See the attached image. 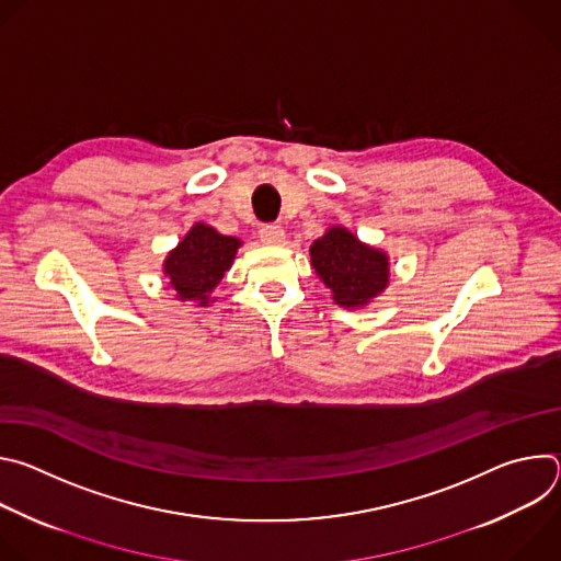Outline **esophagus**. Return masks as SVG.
I'll return each instance as SVG.
<instances>
[{"label":"esophagus","instance_id":"obj_1","mask_svg":"<svg viewBox=\"0 0 561 561\" xmlns=\"http://www.w3.org/2000/svg\"><path fill=\"white\" fill-rule=\"evenodd\" d=\"M260 237H262V242L268 247H282L286 242V232L279 224H264L260 228Z\"/></svg>","mask_w":561,"mask_h":561}]
</instances>
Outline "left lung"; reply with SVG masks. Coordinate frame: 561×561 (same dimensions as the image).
Instances as JSON below:
<instances>
[{
  "mask_svg": "<svg viewBox=\"0 0 561 561\" xmlns=\"http://www.w3.org/2000/svg\"><path fill=\"white\" fill-rule=\"evenodd\" d=\"M310 266L342 308H364L390 282L388 253L364 244L344 226H331L310 244Z\"/></svg>",
  "mask_w": 561,
  "mask_h": 561,
  "instance_id": "8db88e82",
  "label": "left lung"
}]
</instances>
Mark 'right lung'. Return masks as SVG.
Returning a JSON list of instances; mask_svg holds the SVG:
<instances>
[{
  "instance_id": "obj_1",
  "label": "right lung",
  "mask_w": 561,
  "mask_h": 561,
  "mask_svg": "<svg viewBox=\"0 0 561 561\" xmlns=\"http://www.w3.org/2000/svg\"><path fill=\"white\" fill-rule=\"evenodd\" d=\"M242 239L221 234L204 221H195L182 242L164 260V277L180 301L210 306L213 290L234 262Z\"/></svg>"
}]
</instances>
